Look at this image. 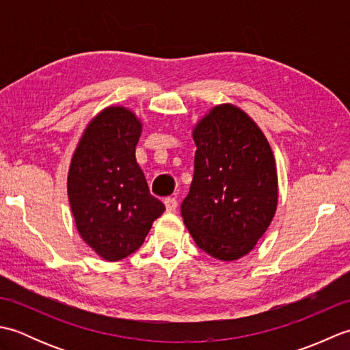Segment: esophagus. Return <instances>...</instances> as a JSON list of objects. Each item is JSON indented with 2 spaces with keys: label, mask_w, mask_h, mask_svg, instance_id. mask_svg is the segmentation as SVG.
Listing matches in <instances>:
<instances>
[{
  "label": "esophagus",
  "mask_w": 350,
  "mask_h": 350,
  "mask_svg": "<svg viewBox=\"0 0 350 350\" xmlns=\"http://www.w3.org/2000/svg\"><path fill=\"white\" fill-rule=\"evenodd\" d=\"M163 203H165L167 212H174L177 209V200L174 197H167L163 200Z\"/></svg>",
  "instance_id": "34e87169"
}]
</instances>
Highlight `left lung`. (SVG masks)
Returning <instances> with one entry per match:
<instances>
[{
	"instance_id": "1",
	"label": "left lung",
	"mask_w": 350,
	"mask_h": 350,
	"mask_svg": "<svg viewBox=\"0 0 350 350\" xmlns=\"http://www.w3.org/2000/svg\"><path fill=\"white\" fill-rule=\"evenodd\" d=\"M194 177L180 212L196 243L230 262L256 247L275 215L278 179L271 146L233 105L215 107L194 133Z\"/></svg>"
}]
</instances>
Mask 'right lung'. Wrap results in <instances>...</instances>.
<instances>
[{"instance_id": "obj_1", "label": "right lung", "mask_w": 350, "mask_h": 350, "mask_svg": "<svg viewBox=\"0 0 350 350\" xmlns=\"http://www.w3.org/2000/svg\"><path fill=\"white\" fill-rule=\"evenodd\" d=\"M139 135L132 111L109 107L88 124L70 163L68 194L77 228L108 262L135 252L165 211L137 163Z\"/></svg>"}]
</instances>
